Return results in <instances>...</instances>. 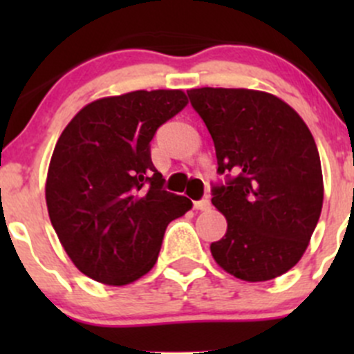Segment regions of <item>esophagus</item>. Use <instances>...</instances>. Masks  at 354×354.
Here are the masks:
<instances>
[{"mask_svg": "<svg viewBox=\"0 0 354 354\" xmlns=\"http://www.w3.org/2000/svg\"><path fill=\"white\" fill-rule=\"evenodd\" d=\"M194 209L195 210H209L210 209L209 198H202V200H198V202H195Z\"/></svg>", "mask_w": 354, "mask_h": 354, "instance_id": "obj_1", "label": "esophagus"}]
</instances>
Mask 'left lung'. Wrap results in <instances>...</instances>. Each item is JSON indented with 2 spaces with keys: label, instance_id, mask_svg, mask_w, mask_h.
Instances as JSON below:
<instances>
[{
  "label": "left lung",
  "instance_id": "obj_1",
  "mask_svg": "<svg viewBox=\"0 0 354 354\" xmlns=\"http://www.w3.org/2000/svg\"><path fill=\"white\" fill-rule=\"evenodd\" d=\"M214 140L217 171L231 173L212 188L227 221L210 245L221 269L248 283L276 279L299 262L324 202L320 156L308 127L283 99L252 88L188 91Z\"/></svg>",
  "mask_w": 354,
  "mask_h": 354
}]
</instances>
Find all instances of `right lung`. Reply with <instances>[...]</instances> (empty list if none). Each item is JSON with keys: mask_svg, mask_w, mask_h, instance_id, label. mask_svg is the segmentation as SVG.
Listing matches in <instances>:
<instances>
[{"mask_svg": "<svg viewBox=\"0 0 354 354\" xmlns=\"http://www.w3.org/2000/svg\"><path fill=\"white\" fill-rule=\"evenodd\" d=\"M187 104L183 91L111 95L84 106L59 135L46 203L66 255L91 279H140L156 266L167 224L192 209L162 190L151 159L157 128Z\"/></svg>", "mask_w": 354, "mask_h": 354, "instance_id": "right-lung-1", "label": "right lung"}]
</instances>
